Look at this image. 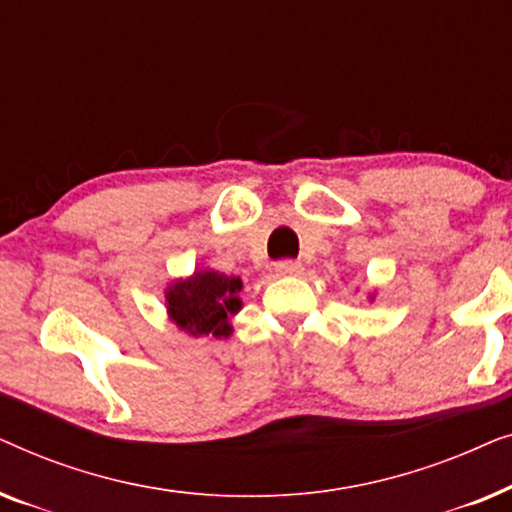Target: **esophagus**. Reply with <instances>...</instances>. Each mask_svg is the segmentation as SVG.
I'll return each instance as SVG.
<instances>
[{
	"instance_id": "1",
	"label": "esophagus",
	"mask_w": 512,
	"mask_h": 512,
	"mask_svg": "<svg viewBox=\"0 0 512 512\" xmlns=\"http://www.w3.org/2000/svg\"><path fill=\"white\" fill-rule=\"evenodd\" d=\"M303 263H298V261H279L277 265H275V272L279 277H300L303 275Z\"/></svg>"
}]
</instances>
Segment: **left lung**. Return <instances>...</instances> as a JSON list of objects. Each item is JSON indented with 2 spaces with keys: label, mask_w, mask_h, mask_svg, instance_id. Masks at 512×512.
<instances>
[{
  "label": "left lung",
  "mask_w": 512,
  "mask_h": 512,
  "mask_svg": "<svg viewBox=\"0 0 512 512\" xmlns=\"http://www.w3.org/2000/svg\"><path fill=\"white\" fill-rule=\"evenodd\" d=\"M375 293L377 291H368V300H375Z\"/></svg>",
  "instance_id": "1"
}]
</instances>
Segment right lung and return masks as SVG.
Segmentation results:
<instances>
[{"mask_svg":"<svg viewBox=\"0 0 512 512\" xmlns=\"http://www.w3.org/2000/svg\"><path fill=\"white\" fill-rule=\"evenodd\" d=\"M242 279L200 265L165 286L167 319L191 338H228L230 319L242 310Z\"/></svg>","mask_w":512,"mask_h":512,"instance_id":"1","label":"right lung"}]
</instances>
